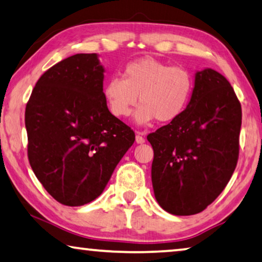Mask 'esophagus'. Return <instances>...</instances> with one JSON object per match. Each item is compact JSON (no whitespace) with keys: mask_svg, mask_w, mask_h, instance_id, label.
Returning a JSON list of instances; mask_svg holds the SVG:
<instances>
[{"mask_svg":"<svg viewBox=\"0 0 262 262\" xmlns=\"http://www.w3.org/2000/svg\"><path fill=\"white\" fill-rule=\"evenodd\" d=\"M135 141L138 142V143H143L144 142V138H143L141 134H140V133H138V134H136V136H135Z\"/></svg>","mask_w":262,"mask_h":262,"instance_id":"34e87169","label":"esophagus"}]
</instances>
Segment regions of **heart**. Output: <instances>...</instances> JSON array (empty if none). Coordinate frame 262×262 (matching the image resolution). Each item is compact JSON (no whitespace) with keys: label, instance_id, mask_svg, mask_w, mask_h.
I'll return each mask as SVG.
<instances>
[{"label":"heart","instance_id":"b5f03b06","mask_svg":"<svg viewBox=\"0 0 262 262\" xmlns=\"http://www.w3.org/2000/svg\"><path fill=\"white\" fill-rule=\"evenodd\" d=\"M122 76L104 82L103 97L109 112L119 119L129 116L140 100L141 106L135 113L139 124L179 118L188 106L195 85L188 68L149 56L129 62Z\"/></svg>","mask_w":262,"mask_h":262}]
</instances>
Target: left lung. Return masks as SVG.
Returning a JSON list of instances; mask_svg holds the SVG:
<instances>
[{"mask_svg":"<svg viewBox=\"0 0 262 262\" xmlns=\"http://www.w3.org/2000/svg\"><path fill=\"white\" fill-rule=\"evenodd\" d=\"M241 104L231 83L213 69L195 74L185 112L147 136L156 201L174 215L205 210L221 194L239 159Z\"/></svg>","mask_w":262,"mask_h":262,"instance_id":"obj_1","label":"left lung"}]
</instances>
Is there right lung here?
<instances>
[{
	"mask_svg": "<svg viewBox=\"0 0 262 262\" xmlns=\"http://www.w3.org/2000/svg\"><path fill=\"white\" fill-rule=\"evenodd\" d=\"M96 54H76L42 74L26 106L28 160L57 202L82 206L103 192L134 143L129 126L109 112Z\"/></svg>",
	"mask_w": 262,
	"mask_h": 262,
	"instance_id": "obj_1",
	"label": "right lung"
}]
</instances>
